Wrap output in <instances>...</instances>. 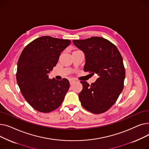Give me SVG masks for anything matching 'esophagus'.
Returning a JSON list of instances; mask_svg holds the SVG:
<instances>
[{
    "mask_svg": "<svg viewBox=\"0 0 149 149\" xmlns=\"http://www.w3.org/2000/svg\"><path fill=\"white\" fill-rule=\"evenodd\" d=\"M75 81V80H74V79H69V82H70V85L72 84Z\"/></svg>",
    "mask_w": 149,
    "mask_h": 149,
    "instance_id": "1",
    "label": "esophagus"
}]
</instances>
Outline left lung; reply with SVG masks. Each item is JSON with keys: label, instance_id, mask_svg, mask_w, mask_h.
Listing matches in <instances>:
<instances>
[{"label": "left lung", "instance_id": "obj_1", "mask_svg": "<svg viewBox=\"0 0 149 149\" xmlns=\"http://www.w3.org/2000/svg\"><path fill=\"white\" fill-rule=\"evenodd\" d=\"M73 43L84 53V71L99 77L91 85L80 81L81 104L93 113L105 112L114 104L124 88L126 72L121 55L115 45L103 37L74 40Z\"/></svg>", "mask_w": 149, "mask_h": 149}]
</instances>
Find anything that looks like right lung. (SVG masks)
Wrapping results in <instances>:
<instances>
[{
  "label": "right lung",
  "mask_w": 149,
  "mask_h": 149,
  "mask_svg": "<svg viewBox=\"0 0 149 149\" xmlns=\"http://www.w3.org/2000/svg\"><path fill=\"white\" fill-rule=\"evenodd\" d=\"M71 41L50 36L38 37L22 51L17 62L16 79L22 94L35 110L48 113L62 103L69 88L66 79H49L61 52Z\"/></svg>",
  "instance_id": "add662e5"
}]
</instances>
